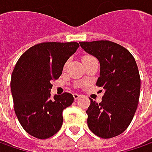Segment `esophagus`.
I'll list each match as a JSON object with an SVG mask.
<instances>
[{"instance_id":"esophagus-1","label":"esophagus","mask_w":152,"mask_h":152,"mask_svg":"<svg viewBox=\"0 0 152 152\" xmlns=\"http://www.w3.org/2000/svg\"><path fill=\"white\" fill-rule=\"evenodd\" d=\"M80 97V96L78 93H73V98H74V99H78Z\"/></svg>"}]
</instances>
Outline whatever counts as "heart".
Returning a JSON list of instances; mask_svg holds the SVG:
<instances>
[{"instance_id": "obj_1", "label": "heart", "mask_w": 152, "mask_h": 152, "mask_svg": "<svg viewBox=\"0 0 152 152\" xmlns=\"http://www.w3.org/2000/svg\"><path fill=\"white\" fill-rule=\"evenodd\" d=\"M93 57L92 56H90V55H85V56H83V58H82V60H88V59H92Z\"/></svg>"}]
</instances>
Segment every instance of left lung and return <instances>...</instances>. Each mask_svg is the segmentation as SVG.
Wrapping results in <instances>:
<instances>
[{
	"label": "left lung",
	"mask_w": 152,
	"mask_h": 152,
	"mask_svg": "<svg viewBox=\"0 0 152 152\" xmlns=\"http://www.w3.org/2000/svg\"><path fill=\"white\" fill-rule=\"evenodd\" d=\"M80 45L99 61L96 85L104 89L100 103L90 99L88 127L102 138L119 135L131 124L139 100L140 76L135 59L127 49L113 41H84Z\"/></svg>",
	"instance_id": "left-lung-1"
}]
</instances>
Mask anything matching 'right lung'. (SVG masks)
<instances>
[{"instance_id":"right-lung-1","label":"right lung","mask_w":152,"mask_h":152,"mask_svg":"<svg viewBox=\"0 0 152 152\" xmlns=\"http://www.w3.org/2000/svg\"><path fill=\"white\" fill-rule=\"evenodd\" d=\"M79 47L77 42H43L27 49L17 61L10 86L17 118L28 134L46 139L61 128L63 110L74 99L69 92L52 99L51 81L60 78Z\"/></svg>"}]
</instances>
